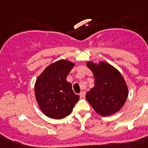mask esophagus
Segmentation results:
<instances>
[{
    "label": "esophagus",
    "mask_w": 148,
    "mask_h": 148,
    "mask_svg": "<svg viewBox=\"0 0 148 148\" xmlns=\"http://www.w3.org/2000/svg\"><path fill=\"white\" fill-rule=\"evenodd\" d=\"M85 95H86V93H85L84 91H82V92H80V94H79V96H80V98H84Z\"/></svg>",
    "instance_id": "esophagus-1"
}]
</instances>
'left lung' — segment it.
Masks as SVG:
<instances>
[{"label":"left lung","mask_w":148,"mask_h":148,"mask_svg":"<svg viewBox=\"0 0 148 148\" xmlns=\"http://www.w3.org/2000/svg\"><path fill=\"white\" fill-rule=\"evenodd\" d=\"M95 78V86L86 94V99L97 113L111 116L119 111L125 103L128 91L119 71L106 62L96 64L87 62Z\"/></svg>","instance_id":"1"}]
</instances>
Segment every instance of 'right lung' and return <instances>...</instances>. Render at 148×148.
Returning <instances> with one entry per match:
<instances>
[{"label": "right lung", "instance_id": "add662e5", "mask_svg": "<svg viewBox=\"0 0 148 148\" xmlns=\"http://www.w3.org/2000/svg\"><path fill=\"white\" fill-rule=\"evenodd\" d=\"M72 62L60 60L48 66L37 78L35 95L37 103L45 116L61 119L71 113L79 100L71 84L66 78L74 68Z\"/></svg>", "mask_w": 148, "mask_h": 148}]
</instances>
